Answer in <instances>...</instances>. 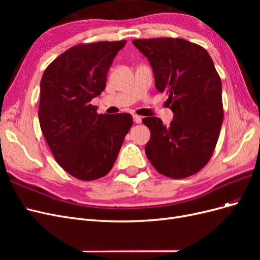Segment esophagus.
<instances>
[{"mask_svg":"<svg viewBox=\"0 0 260 260\" xmlns=\"http://www.w3.org/2000/svg\"><path fill=\"white\" fill-rule=\"evenodd\" d=\"M133 120H135L136 123H141V121H142V117L135 115V116H133Z\"/></svg>","mask_w":260,"mask_h":260,"instance_id":"esophagus-1","label":"esophagus"}]
</instances>
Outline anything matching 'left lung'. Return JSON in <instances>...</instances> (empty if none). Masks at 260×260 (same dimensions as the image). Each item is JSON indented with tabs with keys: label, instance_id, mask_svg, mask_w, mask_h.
<instances>
[{
	"label": "left lung",
	"instance_id": "left-lung-1",
	"mask_svg": "<svg viewBox=\"0 0 260 260\" xmlns=\"http://www.w3.org/2000/svg\"><path fill=\"white\" fill-rule=\"evenodd\" d=\"M152 66L155 86L168 94L174 119L143 118L151 131L148 160L159 174L174 179L200 171L214 153L223 120L222 84L208 52L183 39L133 40Z\"/></svg>",
	"mask_w": 260,
	"mask_h": 260
}]
</instances>
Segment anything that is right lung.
I'll list each match as a JSON object with an SVG mask.
<instances>
[{"mask_svg":"<svg viewBox=\"0 0 260 260\" xmlns=\"http://www.w3.org/2000/svg\"><path fill=\"white\" fill-rule=\"evenodd\" d=\"M125 40L80 44L45 69L39 121L59 166L83 181L106 176L132 125L130 114L103 115L90 102L104 91L114 58Z\"/></svg>","mask_w":260,"mask_h":260,"instance_id":"1","label":"right lung"}]
</instances>
